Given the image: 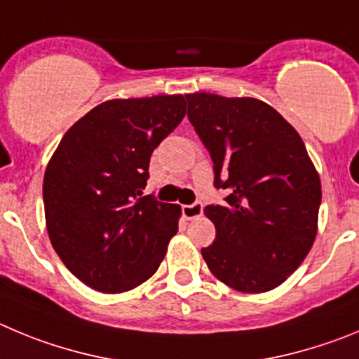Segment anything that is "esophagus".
<instances>
[{
  "instance_id": "esophagus-1",
  "label": "esophagus",
  "mask_w": 359,
  "mask_h": 359,
  "mask_svg": "<svg viewBox=\"0 0 359 359\" xmlns=\"http://www.w3.org/2000/svg\"><path fill=\"white\" fill-rule=\"evenodd\" d=\"M203 212V205L200 202L191 203V205H182V215L186 219H195L200 218Z\"/></svg>"
}]
</instances>
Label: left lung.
<instances>
[{"mask_svg":"<svg viewBox=\"0 0 359 359\" xmlns=\"http://www.w3.org/2000/svg\"><path fill=\"white\" fill-rule=\"evenodd\" d=\"M187 118L211 154L224 205H208L216 238L202 257L216 279L263 293L288 279L311 250L322 186L299 132L257 98L186 95Z\"/></svg>","mask_w":359,"mask_h":359,"instance_id":"8db88e82","label":"left lung"}]
</instances>
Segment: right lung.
<instances>
[{
  "instance_id": "add662e5",
  "label": "right lung",
  "mask_w": 359,
  "mask_h": 359,
  "mask_svg": "<svg viewBox=\"0 0 359 359\" xmlns=\"http://www.w3.org/2000/svg\"><path fill=\"white\" fill-rule=\"evenodd\" d=\"M186 116L182 95L107 100L64 134L43 184L46 229L75 277L123 293L157 272L180 205L143 195L151 151Z\"/></svg>"
}]
</instances>
